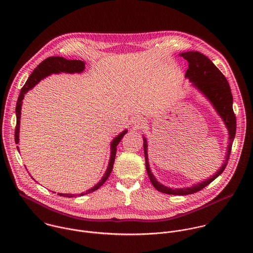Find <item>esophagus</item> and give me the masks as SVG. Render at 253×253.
Returning <instances> with one entry per match:
<instances>
[{"label": "esophagus", "mask_w": 253, "mask_h": 253, "mask_svg": "<svg viewBox=\"0 0 253 253\" xmlns=\"http://www.w3.org/2000/svg\"><path fill=\"white\" fill-rule=\"evenodd\" d=\"M133 125L136 126V127H141L143 125H144V122L140 119H136L133 121Z\"/></svg>", "instance_id": "esophagus-1"}]
</instances>
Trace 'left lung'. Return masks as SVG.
<instances>
[{"label": "left lung", "instance_id": "obj_1", "mask_svg": "<svg viewBox=\"0 0 253 253\" xmlns=\"http://www.w3.org/2000/svg\"><path fill=\"white\" fill-rule=\"evenodd\" d=\"M181 56L188 61V69L185 76L189 78L191 82L210 99L214 108L216 109L218 114L223 119L226 126L228 127L230 134V143L228 146V153L226 157V161L221 167V169L216 173L210 179L204 181L198 185H194L190 188L183 189H170L160 184L154 177L153 173H151L149 163H148V155H147V141L143 138V147H144L145 166L148 176L150 178L153 186L160 192L169 194V195H191L197 193L211 184L212 181L218 177L226 169L229 161V157L231 154V149L233 141L236 135L237 129V119L233 110V95L231 92V88L229 83L225 76L217 68L216 66L211 62V60L207 57L205 54L199 51H188L181 53Z\"/></svg>", "mask_w": 253, "mask_h": 253}]
</instances>
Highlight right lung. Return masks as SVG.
I'll list each match as a JSON object with an SVG mask.
<instances>
[{"label":"right lung","instance_id":"add662e5","mask_svg":"<svg viewBox=\"0 0 253 253\" xmlns=\"http://www.w3.org/2000/svg\"><path fill=\"white\" fill-rule=\"evenodd\" d=\"M84 63L83 61H81V60H68V59L60 57V56L48 57V58L44 59L43 61H42L37 66L33 73L28 78V80L25 83V84L23 85V87L21 88L20 94H19L17 102H16V107H15L16 126H15V130H14V140H15L16 144H18V142H19V135L18 134H19V125H20V113H21V105H22V100L24 98V94L29 89H31L33 86H35V84H37L42 79L45 78L46 76H48L52 73H81L84 71ZM126 133V130L123 131L111 143V157H110V161H109L108 168H107V170L105 171V174L101 178V180L99 181L95 186H93L91 189L87 190L84 193H81L79 196H84V195H86V194H89L91 192L96 191L97 189H99L105 183V181L108 179L109 175H110V173L113 169V166H114V162H115V158H116L117 146L121 142L122 138L124 137V135ZM17 150H18V146H17ZM58 195L62 196V197H66V198L75 197V195H73V194H58Z\"/></svg>","mask_w":253,"mask_h":253}]
</instances>
